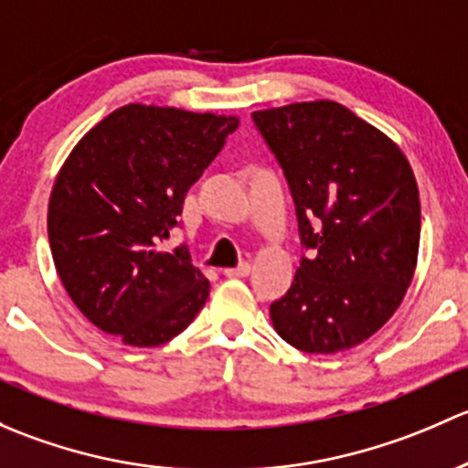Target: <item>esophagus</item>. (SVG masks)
<instances>
[{"label":"esophagus","instance_id":"esophagus-1","mask_svg":"<svg viewBox=\"0 0 468 468\" xmlns=\"http://www.w3.org/2000/svg\"><path fill=\"white\" fill-rule=\"evenodd\" d=\"M248 274H250V263H240V266L225 270V277L229 279H240V277H248Z\"/></svg>","mask_w":468,"mask_h":468}]
</instances>
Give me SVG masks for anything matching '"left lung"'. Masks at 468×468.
I'll return each instance as SVG.
<instances>
[{"mask_svg": "<svg viewBox=\"0 0 468 468\" xmlns=\"http://www.w3.org/2000/svg\"><path fill=\"white\" fill-rule=\"evenodd\" d=\"M295 202L302 257L270 306L274 331L306 354L360 345L394 315L417 268L421 205L401 148L335 101L252 112Z\"/></svg>", "mask_w": 468, "mask_h": 468, "instance_id": "obj_1", "label": "left lung"}]
</instances>
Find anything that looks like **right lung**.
<instances>
[{"mask_svg": "<svg viewBox=\"0 0 468 468\" xmlns=\"http://www.w3.org/2000/svg\"><path fill=\"white\" fill-rule=\"evenodd\" d=\"M239 117L130 103L69 153L47 214L58 277L94 326L130 346H160L194 322L209 282L185 245L186 191L225 146Z\"/></svg>", "mask_w": 468, "mask_h": 468, "instance_id": "obj_1", "label": "right lung"}]
</instances>
